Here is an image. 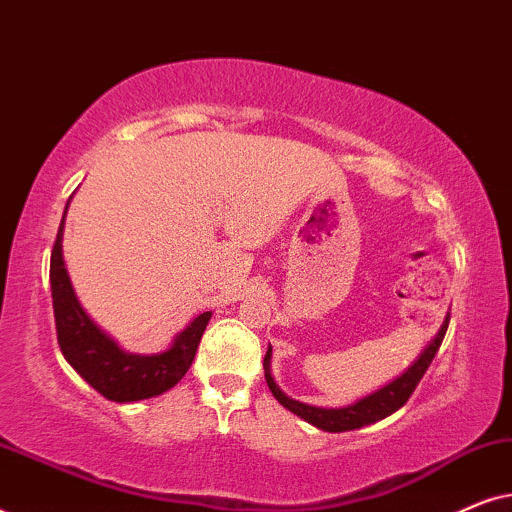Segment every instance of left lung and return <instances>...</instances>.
I'll return each instance as SVG.
<instances>
[{
  "mask_svg": "<svg viewBox=\"0 0 512 512\" xmlns=\"http://www.w3.org/2000/svg\"><path fill=\"white\" fill-rule=\"evenodd\" d=\"M447 324H450V312H447V317L443 321V326H440V331L436 333V338L426 345L424 352L417 356L415 363H412L405 373L398 375L396 380H391L389 384H384L382 389L373 391V394L359 398V401L352 405H345V408H317V405L300 403V401H296V398L286 396L284 391L277 387L275 377H272V373H270L272 349H268V354H265V359H263L265 382H268L272 396H275L286 410H291L293 415H298L300 419H305L307 424L317 426V429H321V431L342 433V431L361 429V426L375 424L384 417L394 415L398 408H403V405L408 403V398L412 396V391L417 389L419 380L424 377L426 368L431 366L433 356H436L440 342H443V338H445Z\"/></svg>",
  "mask_w": 512,
  "mask_h": 512,
  "instance_id": "8db88e82",
  "label": "left lung"
}]
</instances>
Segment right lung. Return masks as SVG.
<instances>
[{"label":"right lung","mask_w":512,"mask_h":512,"mask_svg":"<svg viewBox=\"0 0 512 512\" xmlns=\"http://www.w3.org/2000/svg\"><path fill=\"white\" fill-rule=\"evenodd\" d=\"M69 205V202H67ZM67 214V209H65ZM62 214L58 237L51 254V293L58 345L69 366L79 373L95 391L116 403L144 401L172 389L186 370L191 368L198 352L200 338L212 319V312H202L181 331L165 352L130 354L118 347L83 310L69 282L62 261Z\"/></svg>","instance_id":"1"}]
</instances>
